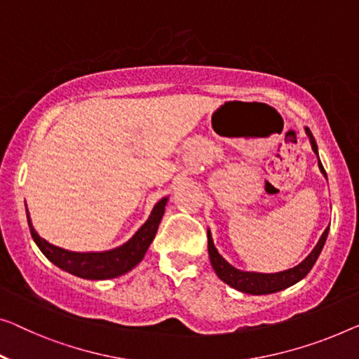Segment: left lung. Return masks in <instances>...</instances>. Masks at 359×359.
I'll return each instance as SVG.
<instances>
[{
    "mask_svg": "<svg viewBox=\"0 0 359 359\" xmlns=\"http://www.w3.org/2000/svg\"><path fill=\"white\" fill-rule=\"evenodd\" d=\"M304 132H306V135L309 138L313 151L316 153V156L319 159L318 145L311 130H309L308 127H304ZM318 165L324 177L327 179V174H325V170L323 168V163L318 161ZM327 235H329V227L323 232L319 242L316 243V247L313 248L311 253H309L302 263L290 267V269H285L280 272H271V274H266V272H255V271H242L232 266L221 253H219L217 248L214 247L210 229H208V253H210L211 266L214 272H216V276L222 282H226L227 285H231L238 292L250 293V295H269V293L285 290V288L295 285L297 282H299L308 276V272L313 269L314 264H316L320 251L324 248L325 240H327Z\"/></svg>",
    "mask_w": 359,
    "mask_h": 359,
    "instance_id": "left-lung-1",
    "label": "left lung"
}]
</instances>
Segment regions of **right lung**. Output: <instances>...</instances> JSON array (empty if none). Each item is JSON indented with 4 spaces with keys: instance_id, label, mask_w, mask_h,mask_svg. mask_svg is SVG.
<instances>
[{
    "instance_id": "1",
    "label": "right lung",
    "mask_w": 359,
    "mask_h": 359,
    "mask_svg": "<svg viewBox=\"0 0 359 359\" xmlns=\"http://www.w3.org/2000/svg\"><path fill=\"white\" fill-rule=\"evenodd\" d=\"M169 196H164L153 206L151 214L145 221V224L138 231L122 243L121 247H116L106 251H71L61 247H56L45 238H41L35 232L34 224H32L29 210L25 205L27 222L32 233V238L40 248L43 255L51 261L53 264L60 269L69 272V274L82 277L88 280H106L116 279L122 274H127L132 271L140 261L145 258L149 245L156 237L158 227L161 224L164 216L165 205H168Z\"/></svg>"
}]
</instances>
